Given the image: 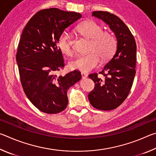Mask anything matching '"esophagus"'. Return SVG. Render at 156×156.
I'll return each mask as SVG.
<instances>
[{
    "label": "esophagus",
    "instance_id": "esophagus-1",
    "mask_svg": "<svg viewBox=\"0 0 156 156\" xmlns=\"http://www.w3.org/2000/svg\"><path fill=\"white\" fill-rule=\"evenodd\" d=\"M81 76H82V78H85L87 77L88 75L87 74V73H85L82 72V73H81Z\"/></svg>",
    "mask_w": 156,
    "mask_h": 156
}]
</instances>
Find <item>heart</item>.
I'll use <instances>...</instances> for the list:
<instances>
[{
	"label": "heart",
	"mask_w": 156,
	"mask_h": 156,
	"mask_svg": "<svg viewBox=\"0 0 156 156\" xmlns=\"http://www.w3.org/2000/svg\"><path fill=\"white\" fill-rule=\"evenodd\" d=\"M78 31L84 36L91 39V43L88 54L76 58L69 63L72 69L83 72H90L96 68L101 62L107 61L114 54L117 45L116 39L107 31H103L102 27L94 21H87L78 27ZM58 47L60 51L67 56L73 53L72 38L70 34L64 31L58 39Z\"/></svg>",
	"instance_id": "obj_1"
}]
</instances>
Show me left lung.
<instances>
[{"mask_svg": "<svg viewBox=\"0 0 156 156\" xmlns=\"http://www.w3.org/2000/svg\"><path fill=\"white\" fill-rule=\"evenodd\" d=\"M92 16L109 26L118 43L114 55L99 72L105 78H100L97 73L89 75L94 82L95 87L89 94L88 98L97 109L113 110L125 101L133 84L136 74V43L127 26L115 15L96 11L92 12Z\"/></svg>", "mask_w": 156, "mask_h": 156, "instance_id": "8db88e82", "label": "left lung"}]
</instances>
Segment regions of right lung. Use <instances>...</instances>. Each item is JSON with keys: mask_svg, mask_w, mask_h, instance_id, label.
Listing matches in <instances>:
<instances>
[{"mask_svg": "<svg viewBox=\"0 0 156 156\" xmlns=\"http://www.w3.org/2000/svg\"><path fill=\"white\" fill-rule=\"evenodd\" d=\"M81 17L57 8L43 9L29 20L21 34L16 54L21 84L31 103L44 113L62 112L68 104L67 90L81 79L78 70L56 74L65 67L58 39Z\"/></svg>", "mask_w": 156, "mask_h": 156, "instance_id": "obj_1", "label": "right lung"}]
</instances>
